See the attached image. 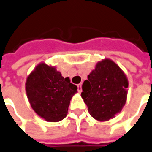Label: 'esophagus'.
I'll list each match as a JSON object with an SVG mask.
<instances>
[{"label":"esophagus","instance_id":"34e87169","mask_svg":"<svg viewBox=\"0 0 152 152\" xmlns=\"http://www.w3.org/2000/svg\"><path fill=\"white\" fill-rule=\"evenodd\" d=\"M77 90H78V92H81L82 91V89H81V84L77 85Z\"/></svg>","mask_w":152,"mask_h":152}]
</instances>
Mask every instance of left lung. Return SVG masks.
<instances>
[{
    "label": "left lung",
    "instance_id": "left-lung-1",
    "mask_svg": "<svg viewBox=\"0 0 152 152\" xmlns=\"http://www.w3.org/2000/svg\"><path fill=\"white\" fill-rule=\"evenodd\" d=\"M82 85L81 97L90 115L106 121L121 111L127 98L128 79L119 66L110 59L96 63Z\"/></svg>",
    "mask_w": 152,
    "mask_h": 152
}]
</instances>
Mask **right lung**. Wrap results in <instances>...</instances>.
<instances>
[{
	"instance_id": "obj_1",
	"label": "right lung",
	"mask_w": 152,
	"mask_h": 152,
	"mask_svg": "<svg viewBox=\"0 0 152 152\" xmlns=\"http://www.w3.org/2000/svg\"><path fill=\"white\" fill-rule=\"evenodd\" d=\"M26 91L37 115L46 121L57 122L66 116L77 86L71 83L69 77L64 78L55 66L41 62L27 76Z\"/></svg>"
}]
</instances>
